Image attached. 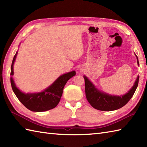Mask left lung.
<instances>
[{
    "label": "left lung",
    "mask_w": 147,
    "mask_h": 147,
    "mask_svg": "<svg viewBox=\"0 0 147 147\" xmlns=\"http://www.w3.org/2000/svg\"><path fill=\"white\" fill-rule=\"evenodd\" d=\"M136 57L137 62L139 65L138 57L136 56ZM83 77L85 82V93L87 100L93 108L103 111L117 110L125 105L135 93L139 81V76H138L132 88L128 92L123 96H115L100 92L87 77L85 76Z\"/></svg>",
    "instance_id": "left-lung-1"
}]
</instances>
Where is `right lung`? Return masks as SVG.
Listing matches in <instances>:
<instances>
[{
    "label": "right lung",
    "instance_id": "obj_1",
    "mask_svg": "<svg viewBox=\"0 0 147 147\" xmlns=\"http://www.w3.org/2000/svg\"><path fill=\"white\" fill-rule=\"evenodd\" d=\"M17 54L18 52L16 53L12 62L11 76L14 75L13 65ZM75 74V71L62 74L51 86L44 90V91L40 93H23L16 86L12 77L11 78V84L16 96L28 109L33 112H43L54 109L58 105L62 96L65 83Z\"/></svg>",
    "mask_w": 147,
    "mask_h": 147
}]
</instances>
